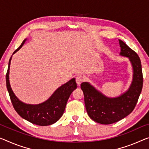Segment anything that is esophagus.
Listing matches in <instances>:
<instances>
[{"instance_id": "1", "label": "esophagus", "mask_w": 149, "mask_h": 149, "mask_svg": "<svg viewBox=\"0 0 149 149\" xmlns=\"http://www.w3.org/2000/svg\"><path fill=\"white\" fill-rule=\"evenodd\" d=\"M84 77L83 76H82V75H79V76H77L76 78V82H77V85L78 86L81 85V84L84 81Z\"/></svg>"}]
</instances>
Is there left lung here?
<instances>
[{
	"instance_id": "left-lung-1",
	"label": "left lung",
	"mask_w": 149,
	"mask_h": 149,
	"mask_svg": "<svg viewBox=\"0 0 149 149\" xmlns=\"http://www.w3.org/2000/svg\"><path fill=\"white\" fill-rule=\"evenodd\" d=\"M118 40L120 47V54L129 58L133 69L132 81L129 89L119 97L110 98L98 91L88 82H84L81 84L89 117L102 125L118 122L131 113L143 88V77L139 56L123 41Z\"/></svg>"
}]
</instances>
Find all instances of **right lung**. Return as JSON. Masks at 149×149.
I'll list each match as a JSON object with an SVG mask.
<instances>
[{
  "label": "right lung",
  "mask_w": 149,
  "mask_h": 149,
  "mask_svg": "<svg viewBox=\"0 0 149 149\" xmlns=\"http://www.w3.org/2000/svg\"><path fill=\"white\" fill-rule=\"evenodd\" d=\"M25 41L26 40H23L22 44L13 54L23 46ZM11 58L12 56L8 62V70L6 74V82L10 100L16 112L22 118L33 124L39 126H48L54 124L60 119L63 114L70 94L77 87L75 79L73 78L67 83L61 86L54 91L49 99L42 103L38 104L24 103L14 94L9 82V70Z\"/></svg>",
  "instance_id": "add662e5"
}]
</instances>
